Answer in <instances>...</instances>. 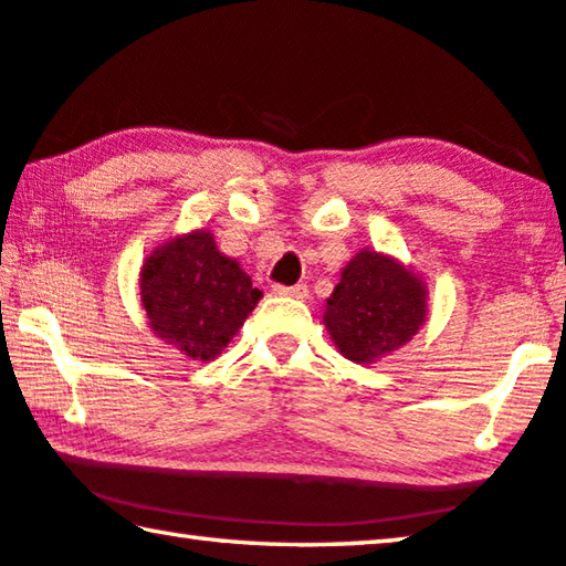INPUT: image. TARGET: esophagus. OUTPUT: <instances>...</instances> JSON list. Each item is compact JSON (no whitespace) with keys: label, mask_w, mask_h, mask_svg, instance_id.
<instances>
[{"label":"esophagus","mask_w":566,"mask_h":566,"mask_svg":"<svg viewBox=\"0 0 566 566\" xmlns=\"http://www.w3.org/2000/svg\"><path fill=\"white\" fill-rule=\"evenodd\" d=\"M274 294L292 296V300H306V296H310V290H306V284H294V286L276 284V286H274Z\"/></svg>","instance_id":"34e87169"}]
</instances>
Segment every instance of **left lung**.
Returning a JSON list of instances; mask_svg holds the SVG:
<instances>
[{"mask_svg": "<svg viewBox=\"0 0 566 566\" xmlns=\"http://www.w3.org/2000/svg\"><path fill=\"white\" fill-rule=\"evenodd\" d=\"M427 282L397 256L364 247L342 270L324 327L342 357L375 364L405 347L427 322Z\"/></svg>", "mask_w": 566, "mask_h": 566, "instance_id": "1", "label": "left lung"}]
</instances>
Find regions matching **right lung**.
<instances>
[{
    "label": "right lung",
    "mask_w": 566,
    "mask_h": 566,
    "mask_svg": "<svg viewBox=\"0 0 566 566\" xmlns=\"http://www.w3.org/2000/svg\"><path fill=\"white\" fill-rule=\"evenodd\" d=\"M262 292L237 260L199 227L151 249L139 272L149 329L195 361H212L242 329Z\"/></svg>",
    "instance_id": "1"
}]
</instances>
